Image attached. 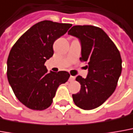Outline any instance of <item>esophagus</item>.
Instances as JSON below:
<instances>
[{"instance_id":"1","label":"esophagus","mask_w":133,"mask_h":133,"mask_svg":"<svg viewBox=\"0 0 133 133\" xmlns=\"http://www.w3.org/2000/svg\"><path fill=\"white\" fill-rule=\"evenodd\" d=\"M74 80H75V77H74V76H70V78H69V80H68V81H69L70 82H73Z\"/></svg>"}]
</instances>
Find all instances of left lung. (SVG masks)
Returning a JSON list of instances; mask_svg holds the SVG:
<instances>
[{
  "mask_svg": "<svg viewBox=\"0 0 133 133\" xmlns=\"http://www.w3.org/2000/svg\"><path fill=\"white\" fill-rule=\"evenodd\" d=\"M82 45L81 61L87 62V78L78 76L79 92L72 95L75 104L84 110L99 107L114 93L122 73L119 51L108 35L92 25H75L68 32Z\"/></svg>",
  "mask_w": 133,
  "mask_h": 133,
  "instance_id": "obj_1",
  "label": "left lung"
}]
</instances>
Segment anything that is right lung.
I'll use <instances>...</instances> for the list:
<instances>
[{
    "instance_id": "1",
    "label": "right lung",
    "mask_w": 133,
    "mask_h": 133,
    "mask_svg": "<svg viewBox=\"0 0 133 133\" xmlns=\"http://www.w3.org/2000/svg\"><path fill=\"white\" fill-rule=\"evenodd\" d=\"M71 24L44 20L28 30L14 44L7 59V77L15 96L26 107L42 111L68 80L67 71L48 73L44 63L54 54L53 44Z\"/></svg>"
}]
</instances>
